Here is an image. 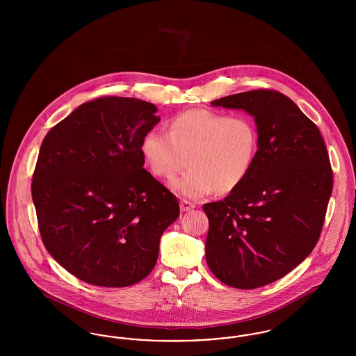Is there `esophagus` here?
<instances>
[{
  "instance_id": "obj_1",
  "label": "esophagus",
  "mask_w": 356,
  "mask_h": 356,
  "mask_svg": "<svg viewBox=\"0 0 356 356\" xmlns=\"http://www.w3.org/2000/svg\"><path fill=\"white\" fill-rule=\"evenodd\" d=\"M195 208V204L191 203V202H188V200H180V209L183 211V212H186V211H191V209H193Z\"/></svg>"
}]
</instances>
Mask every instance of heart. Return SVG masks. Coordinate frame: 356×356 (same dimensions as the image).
I'll use <instances>...</instances> for the list:
<instances>
[{"label":"heart","mask_w":356,"mask_h":356,"mask_svg":"<svg viewBox=\"0 0 356 356\" xmlns=\"http://www.w3.org/2000/svg\"><path fill=\"white\" fill-rule=\"evenodd\" d=\"M259 151V132L245 115L228 116L208 109H189L170 120V132L151 129L141 152L154 175L170 179L179 195L200 199L213 189L235 191L251 173Z\"/></svg>","instance_id":"heart-1"}]
</instances>
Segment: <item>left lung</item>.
Listing matches in <instances>:
<instances>
[{"instance_id":"obj_1","label":"left lung","mask_w":356,"mask_h":356,"mask_svg":"<svg viewBox=\"0 0 356 356\" xmlns=\"http://www.w3.org/2000/svg\"><path fill=\"white\" fill-rule=\"evenodd\" d=\"M254 116L259 151L248 177L224 200L204 204L205 259L229 287L270 284L315 248L332 192L319 128L283 93L256 89L211 102Z\"/></svg>"}]
</instances>
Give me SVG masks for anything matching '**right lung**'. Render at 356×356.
Listing matches in <instances>:
<instances>
[{"mask_svg": "<svg viewBox=\"0 0 356 356\" xmlns=\"http://www.w3.org/2000/svg\"><path fill=\"white\" fill-rule=\"evenodd\" d=\"M151 102L105 96L47 134L32 181L38 229L54 260L85 283L128 287L157 261L177 197L144 170L141 141L160 121Z\"/></svg>", "mask_w": 356, "mask_h": 356, "instance_id": "obj_1", "label": "right lung"}]
</instances>
